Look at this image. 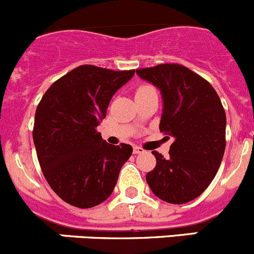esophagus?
I'll list each match as a JSON object with an SVG mask.
<instances>
[{"mask_svg":"<svg viewBox=\"0 0 254 254\" xmlns=\"http://www.w3.org/2000/svg\"><path fill=\"white\" fill-rule=\"evenodd\" d=\"M145 150L140 146H134V154H144Z\"/></svg>","mask_w":254,"mask_h":254,"instance_id":"obj_1","label":"esophagus"}]
</instances>
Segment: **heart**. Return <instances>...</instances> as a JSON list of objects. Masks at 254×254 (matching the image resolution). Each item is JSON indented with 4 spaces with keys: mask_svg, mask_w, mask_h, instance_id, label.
<instances>
[{
    "mask_svg": "<svg viewBox=\"0 0 254 254\" xmlns=\"http://www.w3.org/2000/svg\"><path fill=\"white\" fill-rule=\"evenodd\" d=\"M151 89H154V87H151V85H149V84H142L136 89V94H141V93L149 92V90H151Z\"/></svg>",
    "mask_w": 254,
    "mask_h": 254,
    "instance_id": "b5f03b06",
    "label": "heart"
}]
</instances>
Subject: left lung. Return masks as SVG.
<instances>
[{"label":"left lung","instance_id":"obj_1","mask_svg":"<svg viewBox=\"0 0 254 254\" xmlns=\"http://www.w3.org/2000/svg\"><path fill=\"white\" fill-rule=\"evenodd\" d=\"M161 90L164 112L160 131L175 137L170 156L157 151L146 181L155 196L181 205L195 200L218 171L226 149V113L212 85L177 63L136 69Z\"/></svg>","mask_w":254,"mask_h":254}]
</instances>
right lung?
<instances>
[{
  "label": "right lung",
  "mask_w": 254,
  "mask_h": 254,
  "mask_svg": "<svg viewBox=\"0 0 254 254\" xmlns=\"http://www.w3.org/2000/svg\"><path fill=\"white\" fill-rule=\"evenodd\" d=\"M134 73L79 65L56 80L37 107V157L51 189L69 205L89 208L104 202L131 156L130 145L108 144L97 127L113 95Z\"/></svg>",
  "instance_id": "obj_1"
}]
</instances>
